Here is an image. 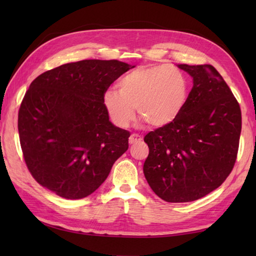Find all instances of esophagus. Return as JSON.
Wrapping results in <instances>:
<instances>
[{"instance_id":"34e87169","label":"esophagus","mask_w":256,"mask_h":256,"mask_svg":"<svg viewBox=\"0 0 256 256\" xmlns=\"http://www.w3.org/2000/svg\"><path fill=\"white\" fill-rule=\"evenodd\" d=\"M142 140H143V138H140L138 134H132L128 138L130 144H136V143L142 142Z\"/></svg>"}]
</instances>
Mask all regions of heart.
<instances>
[{"instance_id":"obj_1","label":"heart","mask_w":256,"mask_h":256,"mask_svg":"<svg viewBox=\"0 0 256 256\" xmlns=\"http://www.w3.org/2000/svg\"><path fill=\"white\" fill-rule=\"evenodd\" d=\"M118 89L104 92L103 104L120 128L133 121L135 108L152 126H166L180 114L188 96L184 76L166 64L133 70L118 80Z\"/></svg>"}]
</instances>
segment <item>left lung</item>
I'll list each match as a JSON object with an SVG mask.
<instances>
[{"mask_svg": "<svg viewBox=\"0 0 256 256\" xmlns=\"http://www.w3.org/2000/svg\"><path fill=\"white\" fill-rule=\"evenodd\" d=\"M194 86L175 121L146 134L150 153L143 172L167 202H189L221 186L236 160L241 108L211 64H178Z\"/></svg>", "mask_w": 256, "mask_h": 256, "instance_id": "obj_1", "label": "left lung"}]
</instances>
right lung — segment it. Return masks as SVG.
I'll use <instances>...</instances> for the list:
<instances>
[{
  "label": "right lung",
  "mask_w": 256,
  "mask_h": 256,
  "mask_svg": "<svg viewBox=\"0 0 256 256\" xmlns=\"http://www.w3.org/2000/svg\"><path fill=\"white\" fill-rule=\"evenodd\" d=\"M118 60L64 64L32 81L18 111L20 142L36 182L66 199L91 194L128 148L130 132L111 123L103 94L134 68Z\"/></svg>",
  "instance_id": "add662e5"
}]
</instances>
